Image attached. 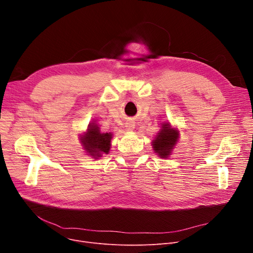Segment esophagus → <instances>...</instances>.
Segmentation results:
<instances>
[{"mask_svg": "<svg viewBox=\"0 0 253 253\" xmlns=\"http://www.w3.org/2000/svg\"><path fill=\"white\" fill-rule=\"evenodd\" d=\"M134 123L133 122H128V123H126V125H125V127H126V129L127 130H132L134 128Z\"/></svg>", "mask_w": 253, "mask_h": 253, "instance_id": "esophagus-1", "label": "esophagus"}]
</instances>
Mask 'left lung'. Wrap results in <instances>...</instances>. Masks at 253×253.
Wrapping results in <instances>:
<instances>
[{
	"label": "left lung",
	"mask_w": 253,
	"mask_h": 253,
	"mask_svg": "<svg viewBox=\"0 0 253 253\" xmlns=\"http://www.w3.org/2000/svg\"><path fill=\"white\" fill-rule=\"evenodd\" d=\"M178 138V132L173 130L169 124H163L156 139L153 141V148L161 158H167L173 149Z\"/></svg>",
	"instance_id": "obj_1"
}]
</instances>
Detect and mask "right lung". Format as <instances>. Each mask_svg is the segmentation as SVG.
Wrapping results in <instances>:
<instances>
[{
    "mask_svg": "<svg viewBox=\"0 0 253 253\" xmlns=\"http://www.w3.org/2000/svg\"><path fill=\"white\" fill-rule=\"evenodd\" d=\"M111 133H100L96 125H89L87 133L81 138L84 149L93 157H100L101 154H108L111 147Z\"/></svg>",
    "mask_w": 253,
    "mask_h": 253,
    "instance_id": "obj_1",
    "label": "right lung"
}]
</instances>
